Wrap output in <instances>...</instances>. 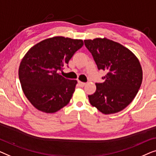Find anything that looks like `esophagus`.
<instances>
[{
	"instance_id": "34e87169",
	"label": "esophagus",
	"mask_w": 156,
	"mask_h": 156,
	"mask_svg": "<svg viewBox=\"0 0 156 156\" xmlns=\"http://www.w3.org/2000/svg\"><path fill=\"white\" fill-rule=\"evenodd\" d=\"M78 84H79V85H80V87H84L85 85H86V83H83V82H81V81H78Z\"/></svg>"
}]
</instances>
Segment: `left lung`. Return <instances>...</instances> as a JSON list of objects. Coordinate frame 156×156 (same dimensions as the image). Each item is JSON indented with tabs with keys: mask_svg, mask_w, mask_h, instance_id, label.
<instances>
[{
	"mask_svg": "<svg viewBox=\"0 0 156 156\" xmlns=\"http://www.w3.org/2000/svg\"><path fill=\"white\" fill-rule=\"evenodd\" d=\"M98 70L107 74L103 83H96V91L88 95L93 107L105 115L117 113L126 107L141 87L143 72L136 56L120 44L97 38L84 40Z\"/></svg>",
	"mask_w": 156,
	"mask_h": 156,
	"instance_id": "8db88e82",
	"label": "left lung"
}]
</instances>
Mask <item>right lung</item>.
<instances>
[{
    "label": "right lung",
    "mask_w": 156,
    "mask_h": 156,
    "mask_svg": "<svg viewBox=\"0 0 156 156\" xmlns=\"http://www.w3.org/2000/svg\"><path fill=\"white\" fill-rule=\"evenodd\" d=\"M83 45L81 39L54 37L37 44L25 54L20 65L19 79L35 108L54 113L69 104L77 80L65 78L58 71Z\"/></svg>",
    "instance_id": "obj_1"
}]
</instances>
